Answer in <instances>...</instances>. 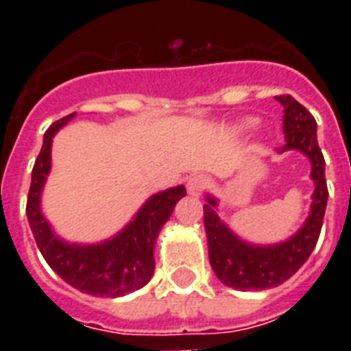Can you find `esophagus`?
Here are the masks:
<instances>
[{"label": "esophagus", "mask_w": 351, "mask_h": 351, "mask_svg": "<svg viewBox=\"0 0 351 351\" xmlns=\"http://www.w3.org/2000/svg\"><path fill=\"white\" fill-rule=\"evenodd\" d=\"M208 187V178L204 175H193L187 178V191L193 197H198L202 195V191Z\"/></svg>", "instance_id": "1"}]
</instances>
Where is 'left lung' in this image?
Instances as JSON below:
<instances>
[{
    "instance_id": "8db88e82",
    "label": "left lung",
    "mask_w": 351,
    "mask_h": 351,
    "mask_svg": "<svg viewBox=\"0 0 351 351\" xmlns=\"http://www.w3.org/2000/svg\"><path fill=\"white\" fill-rule=\"evenodd\" d=\"M284 107L286 149H299L311 160V178L315 193L311 213L306 224L282 244L258 247L237 239L215 213V198L204 204V224L208 233L209 262L217 277L234 289H267L288 280L308 261L321 234L328 202V186L324 176V156L317 142V121L293 96H275Z\"/></svg>"
}]
</instances>
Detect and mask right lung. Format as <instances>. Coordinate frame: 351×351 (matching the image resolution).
Here are the masks:
<instances>
[{
  "mask_svg": "<svg viewBox=\"0 0 351 351\" xmlns=\"http://www.w3.org/2000/svg\"><path fill=\"white\" fill-rule=\"evenodd\" d=\"M73 117L74 112L54 121L47 129L43 145L32 167L27 219L43 258L65 282L95 297H121L143 288L153 277L154 240L160 228L173 213L176 202L186 197V187H171L149 198L131 224L104 244L74 245L60 240L41 215L40 195L51 171L52 136Z\"/></svg>",
  "mask_w": 351,
  "mask_h": 351,
  "instance_id": "right-lung-1",
  "label": "right lung"
}]
</instances>
